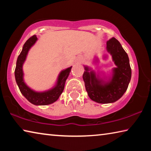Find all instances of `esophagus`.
Listing matches in <instances>:
<instances>
[{"label":"esophagus","mask_w":151,"mask_h":151,"mask_svg":"<svg viewBox=\"0 0 151 151\" xmlns=\"http://www.w3.org/2000/svg\"><path fill=\"white\" fill-rule=\"evenodd\" d=\"M81 60H82V59H81V58H80V59L78 60V61H81Z\"/></svg>","instance_id":"34e87169"}]
</instances>
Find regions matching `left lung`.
<instances>
[{
	"label": "left lung",
	"mask_w": 151,
	"mask_h": 151,
	"mask_svg": "<svg viewBox=\"0 0 151 151\" xmlns=\"http://www.w3.org/2000/svg\"><path fill=\"white\" fill-rule=\"evenodd\" d=\"M106 50L116 67L106 75L104 71L95 72L92 67L84 65L85 70L83 75L88 96L92 101L101 104L112 103L121 99L131 79L129 58L121 43L115 38H112L106 42ZM108 57L107 55H103L104 60ZM99 62V58L94 57V64Z\"/></svg>",
	"instance_id": "8db88e82"
}]
</instances>
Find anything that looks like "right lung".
I'll return each mask as SVG.
<instances>
[{
    "instance_id": "obj_1",
    "label": "right lung",
    "mask_w": 151,
    "mask_h": 151,
    "mask_svg": "<svg viewBox=\"0 0 151 151\" xmlns=\"http://www.w3.org/2000/svg\"><path fill=\"white\" fill-rule=\"evenodd\" d=\"M37 40V36L34 35L28 39L23 45L21 52L17 58L16 68L14 70L15 80L20 93L30 103L37 106L48 105L57 101L60 94L63 93L66 80L69 75L72 66L61 70L58 75L54 86L48 90L36 91L29 87L24 80L23 65L27 59L30 49L33 47Z\"/></svg>"
}]
</instances>
